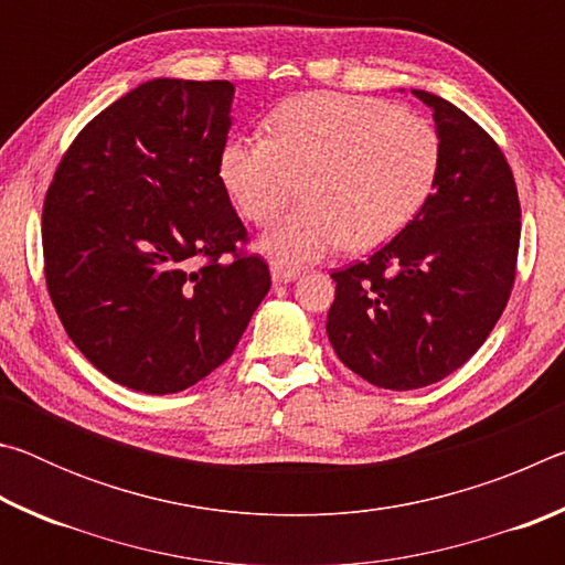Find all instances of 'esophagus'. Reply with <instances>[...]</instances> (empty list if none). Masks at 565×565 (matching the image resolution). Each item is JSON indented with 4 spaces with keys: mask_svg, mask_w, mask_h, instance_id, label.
<instances>
[{
    "mask_svg": "<svg viewBox=\"0 0 565 565\" xmlns=\"http://www.w3.org/2000/svg\"><path fill=\"white\" fill-rule=\"evenodd\" d=\"M299 276V269H291V266L284 264H271V281L274 284H289Z\"/></svg>",
    "mask_w": 565,
    "mask_h": 565,
    "instance_id": "obj_1",
    "label": "esophagus"
}]
</instances>
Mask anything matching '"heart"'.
Wrapping results in <instances>:
<instances>
[{
	"mask_svg": "<svg viewBox=\"0 0 565 565\" xmlns=\"http://www.w3.org/2000/svg\"><path fill=\"white\" fill-rule=\"evenodd\" d=\"M431 124L371 97L313 92L271 114V137H234L218 177L254 224H266L303 189V204L266 228L276 264H309L343 244L371 252L394 238L431 194L438 171Z\"/></svg>",
	"mask_w": 565,
	"mask_h": 565,
	"instance_id": "heart-1",
	"label": "heart"
}]
</instances>
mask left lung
<instances>
[{
  "instance_id": "8db88e82",
  "label": "left lung",
  "mask_w": 565,
  "mask_h": 565,
  "mask_svg": "<svg viewBox=\"0 0 565 565\" xmlns=\"http://www.w3.org/2000/svg\"><path fill=\"white\" fill-rule=\"evenodd\" d=\"M434 109L438 171L420 212L366 262L333 271L327 333L337 356L391 391L454 374L501 319L515 279L519 191L495 141L451 102Z\"/></svg>"
}]
</instances>
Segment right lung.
<instances>
[{"label":"right lung","instance_id":"obj_1","mask_svg":"<svg viewBox=\"0 0 565 565\" xmlns=\"http://www.w3.org/2000/svg\"><path fill=\"white\" fill-rule=\"evenodd\" d=\"M232 102V82L139 84L79 131L46 191L54 309L104 376L141 394L222 366L271 289L264 259L236 254L246 228L218 177Z\"/></svg>","mask_w":565,"mask_h":565}]
</instances>
